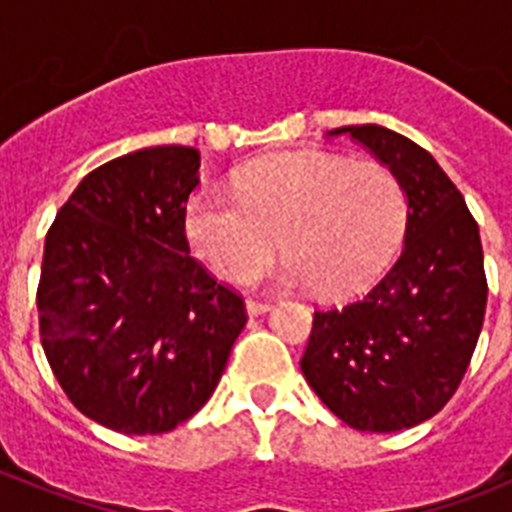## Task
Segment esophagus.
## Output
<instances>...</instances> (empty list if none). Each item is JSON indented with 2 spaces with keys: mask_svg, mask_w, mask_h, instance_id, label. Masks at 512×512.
Here are the masks:
<instances>
[{
  "mask_svg": "<svg viewBox=\"0 0 512 512\" xmlns=\"http://www.w3.org/2000/svg\"><path fill=\"white\" fill-rule=\"evenodd\" d=\"M269 302H261V300H246V310L248 315H264L269 310Z\"/></svg>",
  "mask_w": 512,
  "mask_h": 512,
  "instance_id": "obj_1",
  "label": "esophagus"
}]
</instances>
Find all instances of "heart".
Masks as SVG:
<instances>
[{
  "instance_id": "heart-1",
  "label": "heart",
  "mask_w": 512,
  "mask_h": 512,
  "mask_svg": "<svg viewBox=\"0 0 512 512\" xmlns=\"http://www.w3.org/2000/svg\"><path fill=\"white\" fill-rule=\"evenodd\" d=\"M408 197L387 166L328 153H284L248 166L235 197L197 192L184 212L189 246L215 274L256 277L271 253L282 279L341 297L377 279L397 251Z\"/></svg>"
}]
</instances>
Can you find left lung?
<instances>
[{
  "label": "left lung",
  "instance_id": "left-lung-1",
  "mask_svg": "<svg viewBox=\"0 0 512 512\" xmlns=\"http://www.w3.org/2000/svg\"><path fill=\"white\" fill-rule=\"evenodd\" d=\"M374 153L408 194L405 246L346 307L315 310L300 366L315 395L356 431L433 418L459 390L485 323L477 220L431 153L382 125L330 130Z\"/></svg>",
  "mask_w": 512,
  "mask_h": 512
}]
</instances>
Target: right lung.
<instances>
[{
    "label": "right lung",
    "mask_w": 512,
    "mask_h": 512,
    "mask_svg": "<svg viewBox=\"0 0 512 512\" xmlns=\"http://www.w3.org/2000/svg\"><path fill=\"white\" fill-rule=\"evenodd\" d=\"M200 151L156 146L89 171L45 235L40 343L87 418L166 433L210 400L246 325L243 297L189 256Z\"/></svg>",
    "instance_id": "right-lung-1"
}]
</instances>
